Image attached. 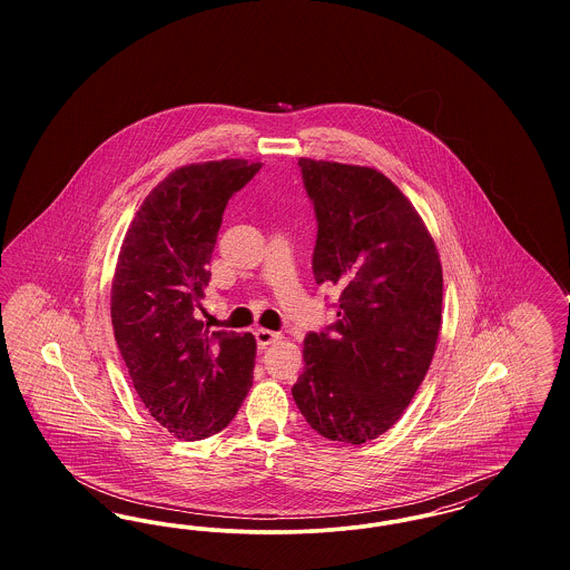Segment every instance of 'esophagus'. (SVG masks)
Returning a JSON list of instances; mask_svg holds the SVG:
<instances>
[{
	"instance_id": "esophagus-1",
	"label": "esophagus",
	"mask_w": 570,
	"mask_h": 570,
	"mask_svg": "<svg viewBox=\"0 0 570 570\" xmlns=\"http://www.w3.org/2000/svg\"><path fill=\"white\" fill-rule=\"evenodd\" d=\"M254 335H256V342H258L261 348L272 346V344L282 340V333H275V331H269V328H256Z\"/></svg>"
}]
</instances>
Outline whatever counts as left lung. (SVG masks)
<instances>
[{
	"mask_svg": "<svg viewBox=\"0 0 570 570\" xmlns=\"http://www.w3.org/2000/svg\"><path fill=\"white\" fill-rule=\"evenodd\" d=\"M318 237L312 269L337 323L303 342L293 397L312 430L363 444L391 430L434 358L442 265L425 222L376 168L298 160Z\"/></svg>",
	"mask_w": 570,
	"mask_h": 570,
	"instance_id": "obj_1",
	"label": "left lung"
}]
</instances>
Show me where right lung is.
Listing matches in <instances>:
<instances>
[{
    "instance_id": "add662e5",
    "label": "right lung",
    "mask_w": 570,
    "mask_h": 570,
    "mask_svg": "<svg viewBox=\"0 0 570 570\" xmlns=\"http://www.w3.org/2000/svg\"><path fill=\"white\" fill-rule=\"evenodd\" d=\"M261 163L217 160L175 168L142 200L124 237L110 318L140 402L184 440L222 432L252 386V333L196 318L228 198Z\"/></svg>"
}]
</instances>
